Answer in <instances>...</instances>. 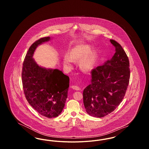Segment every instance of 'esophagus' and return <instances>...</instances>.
<instances>
[{"label":"esophagus","mask_w":149,"mask_h":149,"mask_svg":"<svg viewBox=\"0 0 149 149\" xmlns=\"http://www.w3.org/2000/svg\"><path fill=\"white\" fill-rule=\"evenodd\" d=\"M71 88L74 89V90H76V91H79L80 90V88L79 86H76V85H72Z\"/></svg>","instance_id":"34e87169"}]
</instances>
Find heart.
<instances>
[{
    "label": "heart",
    "instance_id": "1",
    "mask_svg": "<svg viewBox=\"0 0 149 149\" xmlns=\"http://www.w3.org/2000/svg\"><path fill=\"white\" fill-rule=\"evenodd\" d=\"M99 51L93 49L90 44H80L73 47L68 55H65L63 61L67 69L72 67V61H79V68L84 71L92 70L97 64L99 57Z\"/></svg>",
    "mask_w": 149,
    "mask_h": 149
}]
</instances>
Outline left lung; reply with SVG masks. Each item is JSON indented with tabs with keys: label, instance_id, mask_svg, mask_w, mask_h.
I'll return each mask as SVG.
<instances>
[{
	"label": "left lung",
	"instance_id": "1",
	"mask_svg": "<svg viewBox=\"0 0 149 149\" xmlns=\"http://www.w3.org/2000/svg\"><path fill=\"white\" fill-rule=\"evenodd\" d=\"M110 42L115 53L110 60L92 71L91 84L83 91V103L89 115L101 118L119 106L127 88L130 63L122 46L113 40Z\"/></svg>",
	"mask_w": 149,
	"mask_h": 149
}]
</instances>
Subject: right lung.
<instances>
[{
    "label": "right lung",
    "mask_w": 149,
    "mask_h": 149,
    "mask_svg": "<svg viewBox=\"0 0 149 149\" xmlns=\"http://www.w3.org/2000/svg\"><path fill=\"white\" fill-rule=\"evenodd\" d=\"M43 37L29 47L23 64L22 80L29 104L44 117L53 118L61 113L68 97L69 78L58 69L38 65L33 58L36 48L49 41Z\"/></svg>",
    "instance_id": "right-lung-1"
}]
</instances>
